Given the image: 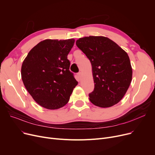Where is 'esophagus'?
I'll return each mask as SVG.
<instances>
[{
  "mask_svg": "<svg viewBox=\"0 0 155 155\" xmlns=\"http://www.w3.org/2000/svg\"><path fill=\"white\" fill-rule=\"evenodd\" d=\"M77 75H78V77L79 78H81V77H82V72H79V73H78Z\"/></svg>",
  "mask_w": 155,
  "mask_h": 155,
  "instance_id": "esophagus-1",
  "label": "esophagus"
}]
</instances>
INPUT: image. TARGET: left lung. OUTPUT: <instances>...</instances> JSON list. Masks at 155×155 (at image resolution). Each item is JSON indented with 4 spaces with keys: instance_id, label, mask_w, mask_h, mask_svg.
<instances>
[{
    "instance_id": "obj_1",
    "label": "left lung",
    "mask_w": 155,
    "mask_h": 155,
    "mask_svg": "<svg viewBox=\"0 0 155 155\" xmlns=\"http://www.w3.org/2000/svg\"><path fill=\"white\" fill-rule=\"evenodd\" d=\"M76 45L92 64L94 90L89 94V100L102 108L119 102L132 80L133 70L127 53L104 36L81 38Z\"/></svg>"
}]
</instances>
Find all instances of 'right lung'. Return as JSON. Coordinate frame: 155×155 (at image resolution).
<instances>
[{"instance_id":"1","label":"right lung","mask_w":155,"mask_h":155,"mask_svg":"<svg viewBox=\"0 0 155 155\" xmlns=\"http://www.w3.org/2000/svg\"><path fill=\"white\" fill-rule=\"evenodd\" d=\"M74 43V39L43 40L31 49L22 62L23 84L44 108L54 110L64 106L78 84L67 59Z\"/></svg>"}]
</instances>
